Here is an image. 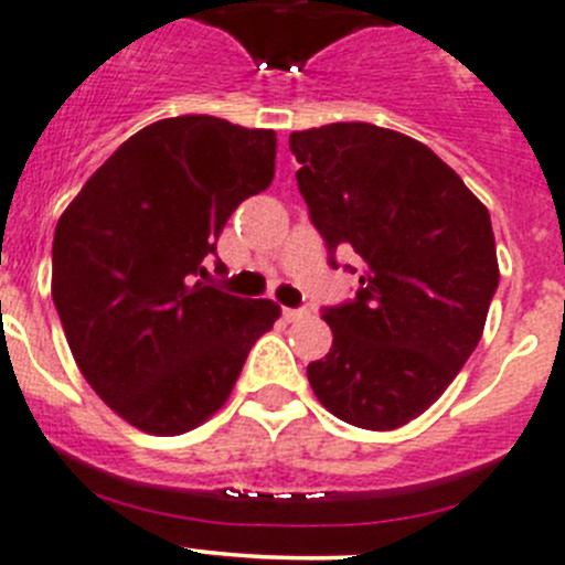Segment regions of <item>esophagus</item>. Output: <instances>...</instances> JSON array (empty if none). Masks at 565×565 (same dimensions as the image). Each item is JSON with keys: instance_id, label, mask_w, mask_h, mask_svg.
Returning <instances> with one entry per match:
<instances>
[{"instance_id": "34e87169", "label": "esophagus", "mask_w": 565, "mask_h": 565, "mask_svg": "<svg viewBox=\"0 0 565 565\" xmlns=\"http://www.w3.org/2000/svg\"><path fill=\"white\" fill-rule=\"evenodd\" d=\"M281 315H284V320H287V322H298V320H303L306 315H309V309H306V306H300V309H284Z\"/></svg>"}]
</instances>
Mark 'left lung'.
<instances>
[{
  "label": "left lung",
  "mask_w": 565,
  "mask_h": 565,
  "mask_svg": "<svg viewBox=\"0 0 565 565\" xmlns=\"http://www.w3.org/2000/svg\"><path fill=\"white\" fill-rule=\"evenodd\" d=\"M298 190L328 262L353 250L350 300L322 309L331 353L306 366L317 399L366 430H394L441 397L483 337L500 284L489 210L428 146L328 124L292 131Z\"/></svg>",
  "instance_id": "obj_1"
}]
</instances>
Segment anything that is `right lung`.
<instances>
[{"label": "right lung", "mask_w": 565, "mask_h": 565, "mask_svg": "<svg viewBox=\"0 0 565 565\" xmlns=\"http://www.w3.org/2000/svg\"><path fill=\"white\" fill-rule=\"evenodd\" d=\"M273 173V129L179 115L131 135L57 221L65 339L93 392L135 428L179 436L210 419L276 322L273 300L204 281L232 212Z\"/></svg>", "instance_id": "1"}]
</instances>
